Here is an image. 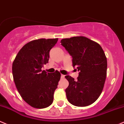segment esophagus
<instances>
[{"label":"esophagus","instance_id":"obj_1","mask_svg":"<svg viewBox=\"0 0 124 124\" xmlns=\"http://www.w3.org/2000/svg\"><path fill=\"white\" fill-rule=\"evenodd\" d=\"M61 77H62V78H64L65 77V76H64V75H63V74H62V75H61Z\"/></svg>","mask_w":124,"mask_h":124}]
</instances>
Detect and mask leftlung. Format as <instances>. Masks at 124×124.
<instances>
[{
  "label": "left lung",
  "instance_id": "obj_1",
  "mask_svg": "<svg viewBox=\"0 0 124 124\" xmlns=\"http://www.w3.org/2000/svg\"><path fill=\"white\" fill-rule=\"evenodd\" d=\"M61 44L73 58V67L80 71L77 80L66 76V90L69 102L75 106L91 105L99 98L107 76V60L99 44L84 36L62 39Z\"/></svg>",
  "mask_w": 124,
  "mask_h": 124
}]
</instances>
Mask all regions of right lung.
I'll return each instance as SVG.
<instances>
[{
	"label": "right lung",
	"instance_id": "obj_1",
	"mask_svg": "<svg viewBox=\"0 0 124 124\" xmlns=\"http://www.w3.org/2000/svg\"><path fill=\"white\" fill-rule=\"evenodd\" d=\"M56 39H39L27 43L19 51L12 64L13 80L22 98L30 106L44 108L53 103L61 74L41 70L48 63L50 50Z\"/></svg>",
	"mask_w": 124,
	"mask_h": 124
}]
</instances>
